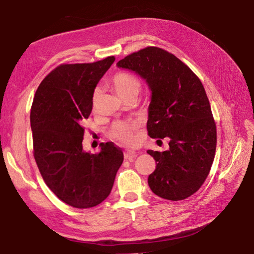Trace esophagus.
I'll return each mask as SVG.
<instances>
[{"label": "esophagus", "mask_w": 254, "mask_h": 254, "mask_svg": "<svg viewBox=\"0 0 254 254\" xmlns=\"http://www.w3.org/2000/svg\"><path fill=\"white\" fill-rule=\"evenodd\" d=\"M124 158L127 160H130V161H133L135 158H136V153L134 151H131V150H128V151H125L124 152Z\"/></svg>", "instance_id": "34e87169"}]
</instances>
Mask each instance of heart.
<instances>
[{
	"label": "heart",
	"mask_w": 254,
	"mask_h": 254,
	"mask_svg": "<svg viewBox=\"0 0 254 254\" xmlns=\"http://www.w3.org/2000/svg\"><path fill=\"white\" fill-rule=\"evenodd\" d=\"M109 81L124 101L129 96H137L142 89L140 78L129 72H117L111 76ZM99 97H101V89L97 88L92 97V107L94 110L96 109ZM139 128L140 124L137 122H117L111 127L109 133L113 140L127 146H131L136 142V131Z\"/></svg>",
	"instance_id": "b5f03b06"
}]
</instances>
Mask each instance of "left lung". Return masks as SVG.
Segmentation results:
<instances>
[{"instance_id": "1", "label": "left lung", "mask_w": 254, "mask_h": 254, "mask_svg": "<svg viewBox=\"0 0 254 254\" xmlns=\"http://www.w3.org/2000/svg\"><path fill=\"white\" fill-rule=\"evenodd\" d=\"M151 90L147 131L170 139V149L147 150L157 162L148 177L150 190L167 200H183L201 188L216 150V124L202 82L172 53L147 47L120 60Z\"/></svg>"}]
</instances>
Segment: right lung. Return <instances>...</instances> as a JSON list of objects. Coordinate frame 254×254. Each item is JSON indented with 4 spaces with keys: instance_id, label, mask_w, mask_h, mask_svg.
Wrapping results in <instances>:
<instances>
[{
    "instance_id": "right-lung-1",
    "label": "right lung",
    "mask_w": 254,
    "mask_h": 254,
    "mask_svg": "<svg viewBox=\"0 0 254 254\" xmlns=\"http://www.w3.org/2000/svg\"><path fill=\"white\" fill-rule=\"evenodd\" d=\"M114 56L92 64H63L38 87L30 109L34 158L45 184L64 203L88 209L109 196L124 160L112 142L83 151L82 122L92 111L97 82Z\"/></svg>"
}]
</instances>
